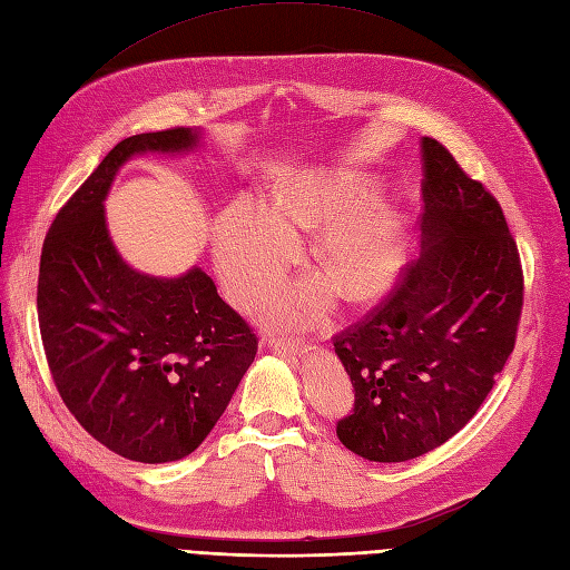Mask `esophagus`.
Returning a JSON list of instances; mask_svg holds the SVG:
<instances>
[{"label":"esophagus","instance_id":"1","mask_svg":"<svg viewBox=\"0 0 570 570\" xmlns=\"http://www.w3.org/2000/svg\"><path fill=\"white\" fill-rule=\"evenodd\" d=\"M267 343H269V347H274V351H284V353H293V355L305 351L303 338H296V336H269Z\"/></svg>","mask_w":570,"mask_h":570}]
</instances>
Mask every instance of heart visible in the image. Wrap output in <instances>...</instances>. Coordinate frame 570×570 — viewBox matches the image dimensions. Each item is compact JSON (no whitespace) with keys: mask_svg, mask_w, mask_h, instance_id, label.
<instances>
[{"mask_svg":"<svg viewBox=\"0 0 570 570\" xmlns=\"http://www.w3.org/2000/svg\"><path fill=\"white\" fill-rule=\"evenodd\" d=\"M374 200L366 181L309 175L272 198V208L238 198L217 219L215 261L229 296L238 303L265 298L296 258L301 232L322 234L312 261L343 301L362 303L389 288L405 263V234L385 208L362 210ZM328 305V286L305 282L272 305L284 322H312Z\"/></svg>","mask_w":570,"mask_h":570,"instance_id":"1","label":"heart"}]
</instances>
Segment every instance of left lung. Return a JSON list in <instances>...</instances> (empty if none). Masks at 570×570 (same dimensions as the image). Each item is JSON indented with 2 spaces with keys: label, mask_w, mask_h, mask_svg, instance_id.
<instances>
[{
  "label": "left lung",
  "mask_w": 570,
  "mask_h": 570,
  "mask_svg": "<svg viewBox=\"0 0 570 570\" xmlns=\"http://www.w3.org/2000/svg\"><path fill=\"white\" fill-rule=\"evenodd\" d=\"M416 261L334 336L355 389L341 443L370 462H407L462 431L517 345L523 267L502 206L443 144L424 137Z\"/></svg>",
  "instance_id": "1"
}]
</instances>
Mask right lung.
Wrapping results in <instances>:
<instances>
[{"label": "right lung", "mask_w": 570, "mask_h": 570, "mask_svg": "<svg viewBox=\"0 0 570 570\" xmlns=\"http://www.w3.org/2000/svg\"><path fill=\"white\" fill-rule=\"evenodd\" d=\"M194 144L187 127L116 144L53 217L40 255L38 320L53 385L91 438L144 464L204 443L258 353L255 328L204 269L146 277L106 232L104 196L120 165Z\"/></svg>", "instance_id": "obj_1"}]
</instances>
